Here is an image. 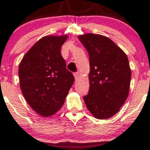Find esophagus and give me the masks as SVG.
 <instances>
[{
  "mask_svg": "<svg viewBox=\"0 0 150 150\" xmlns=\"http://www.w3.org/2000/svg\"><path fill=\"white\" fill-rule=\"evenodd\" d=\"M74 75V77H75V80H77V78H78V76H79V73H75L73 74Z\"/></svg>",
  "mask_w": 150,
  "mask_h": 150,
  "instance_id": "obj_1",
  "label": "esophagus"
}]
</instances>
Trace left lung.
I'll return each instance as SVG.
<instances>
[{
  "mask_svg": "<svg viewBox=\"0 0 150 150\" xmlns=\"http://www.w3.org/2000/svg\"><path fill=\"white\" fill-rule=\"evenodd\" d=\"M78 38L89 56V90L84 101L95 118L107 119L128 98L131 78L128 57L104 36L89 33Z\"/></svg>",
  "mask_w": 150,
  "mask_h": 150,
  "instance_id": "obj_1",
  "label": "left lung"
}]
</instances>
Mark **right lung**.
I'll use <instances>...</instances> for the list:
<instances>
[{"label":"right lung","mask_w":150,"mask_h":150,"mask_svg":"<svg viewBox=\"0 0 150 150\" xmlns=\"http://www.w3.org/2000/svg\"><path fill=\"white\" fill-rule=\"evenodd\" d=\"M68 36H46L27 51L19 66L22 93L29 105L48 117L62 107L75 78L61 53Z\"/></svg>","instance_id":"1"}]
</instances>
